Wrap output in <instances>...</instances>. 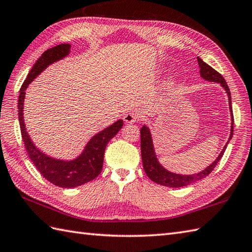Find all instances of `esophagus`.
Masks as SVG:
<instances>
[{"label": "esophagus", "mask_w": 252, "mask_h": 252, "mask_svg": "<svg viewBox=\"0 0 252 252\" xmlns=\"http://www.w3.org/2000/svg\"><path fill=\"white\" fill-rule=\"evenodd\" d=\"M124 120L126 121V124H133V122H136L139 120V116L134 112H128L125 115Z\"/></svg>", "instance_id": "34e87169"}]
</instances>
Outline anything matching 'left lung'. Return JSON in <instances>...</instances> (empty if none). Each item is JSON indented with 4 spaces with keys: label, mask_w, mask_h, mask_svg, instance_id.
Returning a JSON list of instances; mask_svg holds the SVG:
<instances>
[{
    "label": "left lung",
    "mask_w": 252,
    "mask_h": 252,
    "mask_svg": "<svg viewBox=\"0 0 252 252\" xmlns=\"http://www.w3.org/2000/svg\"><path fill=\"white\" fill-rule=\"evenodd\" d=\"M197 62H198V65H200V74L204 79H206L208 81H214V83H219L222 87L224 88L227 93V96H229L230 109L232 112L231 92L224 78L222 77V75L220 73H218L216 69H214L212 66L208 65L207 63L204 62L201 58L197 57ZM233 125H234V119H233V114H232V126H231V134H230L229 142L233 135V126H234ZM226 145L224 146V148L222 149L217 159H216L209 166H207L205 169H204V171L194 175L174 174V173L168 172L167 169H165L159 162H158L155 150H154V144H153V139H151V134H150L149 128L146 126H143V127L140 128V153H142V160H143V166L145 169V173L151 180L154 181V183L159 184L161 186L169 187V188H181V187L191 185L193 183H195V181H198L208 176V175L213 172V169L216 167V165H217V163L220 161L222 156H223Z\"/></svg>",
    "instance_id": "obj_1"
}]
</instances>
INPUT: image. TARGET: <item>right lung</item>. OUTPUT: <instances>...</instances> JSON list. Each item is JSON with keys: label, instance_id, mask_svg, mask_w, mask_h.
Returning a JSON list of instances; mask_svg holds the SVG:
<instances>
[{"label": "right lung", "instance_id": "obj_1", "mask_svg": "<svg viewBox=\"0 0 252 252\" xmlns=\"http://www.w3.org/2000/svg\"><path fill=\"white\" fill-rule=\"evenodd\" d=\"M69 49H71V45L61 44L43 52V55L39 57V59L35 62L30 72H29L25 83L20 88L18 97V118L21 136L29 158L45 179L50 181L55 186L62 187V188H75V187L89 183L98 176L99 173L102 172L105 148H106L109 140L120 131V128L124 126V121L118 120L114 125L97 133L87 144L84 153L73 161L56 160L54 158L47 157L35 147L31 138L28 135L25 122H23L22 112L26 94L25 91L28 88V85L38 74L42 73L49 64L66 57L69 54Z\"/></svg>", "mask_w": 252, "mask_h": 252}]
</instances>
